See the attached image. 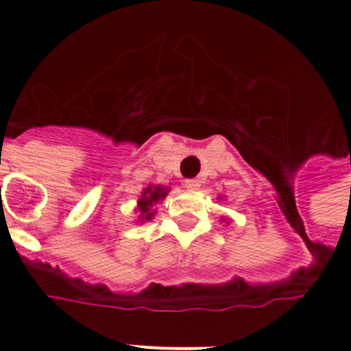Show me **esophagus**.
I'll list each match as a JSON object with an SVG mask.
<instances>
[{
    "instance_id": "1",
    "label": "esophagus",
    "mask_w": 351,
    "mask_h": 351,
    "mask_svg": "<svg viewBox=\"0 0 351 351\" xmlns=\"http://www.w3.org/2000/svg\"><path fill=\"white\" fill-rule=\"evenodd\" d=\"M184 188L190 191H197L200 188V181H197V179H186Z\"/></svg>"
}]
</instances>
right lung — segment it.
Wrapping results in <instances>:
<instances>
[{"label":"right lung","instance_id":"1","mask_svg":"<svg viewBox=\"0 0 351 351\" xmlns=\"http://www.w3.org/2000/svg\"><path fill=\"white\" fill-rule=\"evenodd\" d=\"M169 193V188H163V186H147L144 191H142V197L138 198V213H141V221H149L153 219L154 210L153 206L158 200H163Z\"/></svg>","mask_w":351,"mask_h":351}]
</instances>
